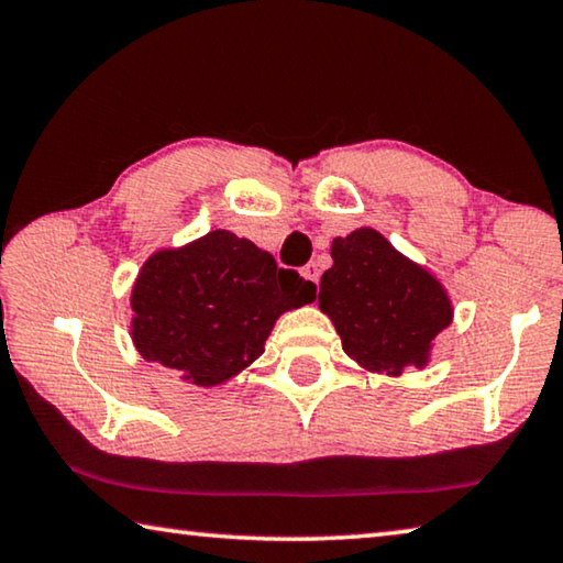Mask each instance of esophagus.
<instances>
[{
  "mask_svg": "<svg viewBox=\"0 0 563 563\" xmlns=\"http://www.w3.org/2000/svg\"><path fill=\"white\" fill-rule=\"evenodd\" d=\"M300 273H302V278H308L310 283H318V278H320V271H318L316 263H308Z\"/></svg>",
  "mask_w": 563,
  "mask_h": 563,
  "instance_id": "esophagus-1",
  "label": "esophagus"
}]
</instances>
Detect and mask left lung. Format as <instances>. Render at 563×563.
Listing matches in <instances>:
<instances>
[{
	"mask_svg": "<svg viewBox=\"0 0 563 563\" xmlns=\"http://www.w3.org/2000/svg\"><path fill=\"white\" fill-rule=\"evenodd\" d=\"M330 255L318 306L333 320L347 358L394 378L428 365L435 335L453 320L443 283L373 228L335 238Z\"/></svg>",
	"mask_w": 563,
	"mask_h": 563,
	"instance_id": "left-lung-1",
	"label": "left lung"
}]
</instances>
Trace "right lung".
<instances>
[{
	"instance_id": "right-lung-1",
	"label": "right lung",
	"mask_w": 563,
	"mask_h": 563,
	"mask_svg": "<svg viewBox=\"0 0 563 563\" xmlns=\"http://www.w3.org/2000/svg\"><path fill=\"white\" fill-rule=\"evenodd\" d=\"M316 300V285L230 230H210L142 263L130 335L147 363L200 388L253 365L283 313Z\"/></svg>"
}]
</instances>
